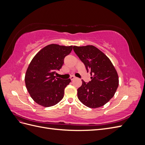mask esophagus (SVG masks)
Returning <instances> with one entry per match:
<instances>
[{"label":"esophagus","mask_w":145,"mask_h":145,"mask_svg":"<svg viewBox=\"0 0 145 145\" xmlns=\"http://www.w3.org/2000/svg\"><path fill=\"white\" fill-rule=\"evenodd\" d=\"M76 78V77L75 76H72L70 77V79H71V80H73L74 79H75Z\"/></svg>","instance_id":"1"}]
</instances>
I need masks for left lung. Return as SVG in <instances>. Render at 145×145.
Here are the masks:
<instances>
[{
  "label": "left lung",
  "instance_id": "left-lung-1",
  "mask_svg": "<svg viewBox=\"0 0 145 145\" xmlns=\"http://www.w3.org/2000/svg\"><path fill=\"white\" fill-rule=\"evenodd\" d=\"M75 53L84 63L91 80L77 89L78 99L86 106L97 108L103 106L114 95L118 86L116 68L108 57L93 45L74 46Z\"/></svg>",
  "mask_w": 145,
  "mask_h": 145
}]
</instances>
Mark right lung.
Here are the masks:
<instances>
[{
    "label": "right lung",
    "instance_id": "add662e5",
    "mask_svg": "<svg viewBox=\"0 0 145 145\" xmlns=\"http://www.w3.org/2000/svg\"><path fill=\"white\" fill-rule=\"evenodd\" d=\"M72 50V46L48 45L36 54L27 68L25 85L35 102L43 107L58 103L64 96L65 88L71 79L56 77L57 70L63 64V60Z\"/></svg>",
    "mask_w": 145,
    "mask_h": 145
}]
</instances>
